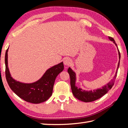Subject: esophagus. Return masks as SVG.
I'll list each match as a JSON object with an SVG mask.
<instances>
[{"label":"esophagus","instance_id":"esophagus-1","mask_svg":"<svg viewBox=\"0 0 128 128\" xmlns=\"http://www.w3.org/2000/svg\"><path fill=\"white\" fill-rule=\"evenodd\" d=\"M72 63V60L71 59L69 58H65L64 60V64L65 66H69L70 64Z\"/></svg>","mask_w":128,"mask_h":128}]
</instances>
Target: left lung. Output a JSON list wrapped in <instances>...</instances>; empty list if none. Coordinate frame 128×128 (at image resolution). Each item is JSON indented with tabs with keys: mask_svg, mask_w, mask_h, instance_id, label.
Masks as SVG:
<instances>
[{
	"mask_svg": "<svg viewBox=\"0 0 128 128\" xmlns=\"http://www.w3.org/2000/svg\"><path fill=\"white\" fill-rule=\"evenodd\" d=\"M109 39L113 41L115 43L116 45L117 46L116 43V42L114 40L112 37H108ZM119 52V59L120 58V54L119 52V50H118ZM119 63H120V60L118 62V67H117V70L116 72V74L114 77L113 79L108 83L107 85L102 87V88H98L97 90H94L93 91H85L82 90L81 88H78L77 86H75V81H76V75L75 72H74L70 68H69L68 69V72L69 74L70 75V85H71L72 91V94L75 96V98H76L77 99L81 101L85 102H90L94 101L95 100H97L100 98L102 97L103 96H104L105 94H106L108 92V91L110 90L112 88L114 84V81L116 78V75H117L118 72V69L119 68Z\"/></svg>",
	"mask_w": 128,
	"mask_h": 128,
	"instance_id": "8db88e82",
	"label": "left lung"
}]
</instances>
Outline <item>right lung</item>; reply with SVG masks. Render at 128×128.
Here are the masks:
<instances>
[{
    "label": "right lung",
    "instance_id": "add662e5",
    "mask_svg": "<svg viewBox=\"0 0 128 128\" xmlns=\"http://www.w3.org/2000/svg\"><path fill=\"white\" fill-rule=\"evenodd\" d=\"M8 51L5 53V76L12 90L26 102L34 104L47 100L53 93V88L57 76L64 69L63 62L48 69L39 80L32 84L21 83L14 80L8 66Z\"/></svg>",
    "mask_w": 128,
    "mask_h": 128
}]
</instances>
